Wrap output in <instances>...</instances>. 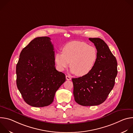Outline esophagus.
<instances>
[{"label":"esophagus","mask_w":133,"mask_h":133,"mask_svg":"<svg viewBox=\"0 0 133 133\" xmlns=\"http://www.w3.org/2000/svg\"><path fill=\"white\" fill-rule=\"evenodd\" d=\"M66 79L67 80H68V81H69V80H71V77H70V76H68V75H66Z\"/></svg>","instance_id":"1"}]
</instances>
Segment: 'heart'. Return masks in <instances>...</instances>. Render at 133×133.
Segmentation results:
<instances>
[{"label":"heart","mask_w":133,"mask_h":133,"mask_svg":"<svg viewBox=\"0 0 133 133\" xmlns=\"http://www.w3.org/2000/svg\"><path fill=\"white\" fill-rule=\"evenodd\" d=\"M97 58L98 52L95 47L77 41L67 43L62 48V53L55 55V62L60 70L63 71L70 63L71 72L80 77L92 70Z\"/></svg>","instance_id":"heart-1"}]
</instances>
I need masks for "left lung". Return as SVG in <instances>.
<instances>
[{"mask_svg":"<svg viewBox=\"0 0 133 133\" xmlns=\"http://www.w3.org/2000/svg\"><path fill=\"white\" fill-rule=\"evenodd\" d=\"M98 52L97 62L87 75L72 78L75 102L84 106H96L105 101L115 85L117 63L107 45L99 38H90Z\"/></svg>","mask_w":133,"mask_h":133,"instance_id":"left-lung-1","label":"left lung"}]
</instances>
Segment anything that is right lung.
Listing matches in <instances>:
<instances>
[{
    "label": "right lung",
    "mask_w": 133,
    "mask_h": 133,
    "mask_svg": "<svg viewBox=\"0 0 133 133\" xmlns=\"http://www.w3.org/2000/svg\"><path fill=\"white\" fill-rule=\"evenodd\" d=\"M48 37H37L21 51L16 84L25 102L35 107L51 104L65 75L55 68V51Z\"/></svg>",
    "instance_id": "1"
}]
</instances>
